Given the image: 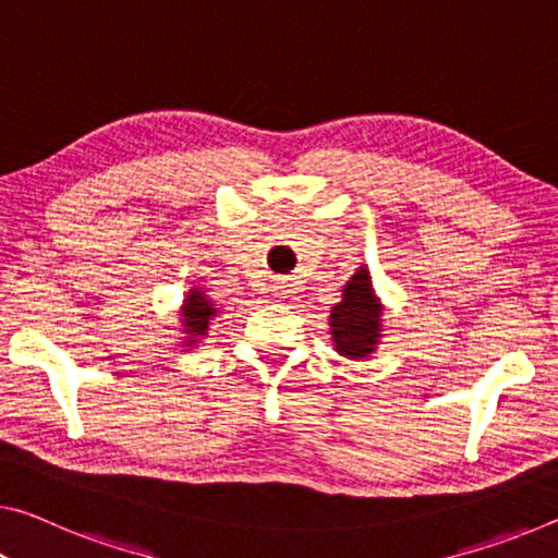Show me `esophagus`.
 I'll use <instances>...</instances> for the list:
<instances>
[{"mask_svg":"<svg viewBox=\"0 0 558 558\" xmlns=\"http://www.w3.org/2000/svg\"><path fill=\"white\" fill-rule=\"evenodd\" d=\"M291 287H294V284H291V281H277V284H274L271 289H274V294H277L279 299H284L287 294H291Z\"/></svg>","mask_w":558,"mask_h":558,"instance_id":"esophagus-1","label":"esophagus"}]
</instances>
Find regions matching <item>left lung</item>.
Returning <instances> with one entry per match:
<instances>
[{
	"label": "left lung",
	"mask_w": 558,
	"mask_h": 558,
	"mask_svg": "<svg viewBox=\"0 0 558 558\" xmlns=\"http://www.w3.org/2000/svg\"><path fill=\"white\" fill-rule=\"evenodd\" d=\"M379 314L381 308L374 299L368 271L359 269L344 287L341 304L333 306L329 316L339 354L362 359L368 351H374L376 339H379Z\"/></svg>",
	"instance_id": "obj_1"
}]
</instances>
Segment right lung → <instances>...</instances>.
I'll return each instance as SVG.
<instances>
[{"label":"right lung","instance_id":"right-lung-1","mask_svg":"<svg viewBox=\"0 0 558 558\" xmlns=\"http://www.w3.org/2000/svg\"><path fill=\"white\" fill-rule=\"evenodd\" d=\"M217 314V308L211 306V302L202 291H192L190 299L184 304V324H186V333L192 337H204L209 329V319Z\"/></svg>","mask_w":558,"mask_h":558}]
</instances>
